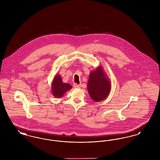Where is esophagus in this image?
<instances>
[{
    "label": "esophagus",
    "mask_w": 160,
    "mask_h": 160,
    "mask_svg": "<svg viewBox=\"0 0 160 160\" xmlns=\"http://www.w3.org/2000/svg\"><path fill=\"white\" fill-rule=\"evenodd\" d=\"M73 86L75 88H80L82 86V85L81 84H78L74 83L73 84Z\"/></svg>",
    "instance_id": "obj_1"
}]
</instances>
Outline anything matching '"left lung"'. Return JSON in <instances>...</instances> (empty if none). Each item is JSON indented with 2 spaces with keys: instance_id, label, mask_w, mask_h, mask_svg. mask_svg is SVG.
<instances>
[{
  "instance_id": "obj_1",
  "label": "left lung",
  "mask_w": 160,
  "mask_h": 160,
  "mask_svg": "<svg viewBox=\"0 0 160 160\" xmlns=\"http://www.w3.org/2000/svg\"><path fill=\"white\" fill-rule=\"evenodd\" d=\"M110 82L100 67L91 72L87 86L93 101L99 102L106 98L110 91Z\"/></svg>"
}]
</instances>
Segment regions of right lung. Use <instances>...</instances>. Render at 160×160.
<instances>
[{
  "label": "right lung",
  "mask_w": 160,
  "mask_h": 160,
  "mask_svg": "<svg viewBox=\"0 0 160 160\" xmlns=\"http://www.w3.org/2000/svg\"><path fill=\"white\" fill-rule=\"evenodd\" d=\"M52 93L54 97L61 98L64 93L71 89L72 86L68 83H63L60 76H56L52 85Z\"/></svg>",
  "instance_id": "add662e5"
}]
</instances>
